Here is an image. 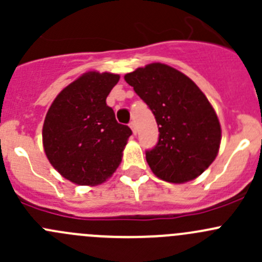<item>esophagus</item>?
I'll list each match as a JSON object with an SVG mask.
<instances>
[{
  "label": "esophagus",
  "instance_id": "1",
  "mask_svg": "<svg viewBox=\"0 0 262 262\" xmlns=\"http://www.w3.org/2000/svg\"><path fill=\"white\" fill-rule=\"evenodd\" d=\"M129 126H130V129H132V132H133V134H136L137 133L136 123H134V121H130V123H129Z\"/></svg>",
  "mask_w": 262,
  "mask_h": 262
}]
</instances>
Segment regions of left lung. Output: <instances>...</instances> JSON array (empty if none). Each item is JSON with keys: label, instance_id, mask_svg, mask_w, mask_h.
<instances>
[{"label": "left lung", "instance_id": "1", "mask_svg": "<svg viewBox=\"0 0 262 262\" xmlns=\"http://www.w3.org/2000/svg\"><path fill=\"white\" fill-rule=\"evenodd\" d=\"M152 110L158 142L147 150L150 170L161 180L182 184L202 175L222 139L218 116L202 90L187 76L163 63H150L124 76Z\"/></svg>", "mask_w": 262, "mask_h": 262}]
</instances>
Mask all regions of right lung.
<instances>
[{"label":"right lung","mask_w":262,"mask_h":262,"mask_svg":"<svg viewBox=\"0 0 262 262\" xmlns=\"http://www.w3.org/2000/svg\"><path fill=\"white\" fill-rule=\"evenodd\" d=\"M120 76L90 71L55 97L43 125L50 165L77 185L102 184L120 165L132 130L119 124L106 97Z\"/></svg>","instance_id":"right-lung-1"}]
</instances>
